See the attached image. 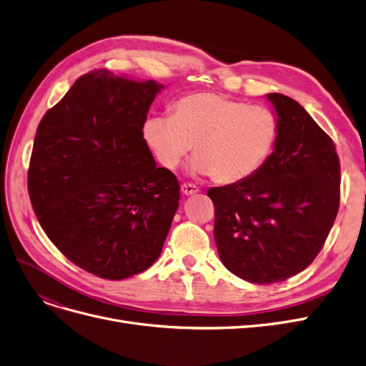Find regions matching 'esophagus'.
Here are the masks:
<instances>
[{"instance_id": "obj_1", "label": "esophagus", "mask_w": 366, "mask_h": 366, "mask_svg": "<svg viewBox=\"0 0 366 366\" xmlns=\"http://www.w3.org/2000/svg\"><path fill=\"white\" fill-rule=\"evenodd\" d=\"M199 192V187L192 183H183L182 184V194L183 195H195Z\"/></svg>"}]
</instances>
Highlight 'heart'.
<instances>
[{"mask_svg": "<svg viewBox=\"0 0 366 366\" xmlns=\"http://www.w3.org/2000/svg\"><path fill=\"white\" fill-rule=\"evenodd\" d=\"M142 135L162 167L175 169L192 147V172L232 184L252 177L267 162L280 124L269 108L198 92L175 102L169 119H149Z\"/></svg>", "mask_w": 366, "mask_h": 366, "instance_id": "1", "label": "heart"}]
</instances>
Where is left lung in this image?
<instances>
[{"mask_svg": "<svg viewBox=\"0 0 366 366\" xmlns=\"http://www.w3.org/2000/svg\"><path fill=\"white\" fill-rule=\"evenodd\" d=\"M280 135L267 162L240 183L209 189L224 266L252 284L288 280L323 247L340 209L332 138L296 100L270 93Z\"/></svg>", "mask_w": 366, "mask_h": 366, "instance_id": "1", "label": "left lung"}]
</instances>
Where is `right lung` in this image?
<instances>
[{
    "instance_id": "1",
    "label": "right lung",
    "mask_w": 366,
    "mask_h": 366,
    "mask_svg": "<svg viewBox=\"0 0 366 366\" xmlns=\"http://www.w3.org/2000/svg\"><path fill=\"white\" fill-rule=\"evenodd\" d=\"M154 81L85 73L37 127L28 192L49 240L73 264L111 281L162 252L180 184L157 168L142 129Z\"/></svg>"
}]
</instances>
